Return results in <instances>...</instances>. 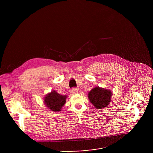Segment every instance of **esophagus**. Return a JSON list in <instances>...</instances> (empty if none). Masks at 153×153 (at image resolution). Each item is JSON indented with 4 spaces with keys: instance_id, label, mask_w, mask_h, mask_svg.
<instances>
[{
    "instance_id": "esophagus-1",
    "label": "esophagus",
    "mask_w": 153,
    "mask_h": 153,
    "mask_svg": "<svg viewBox=\"0 0 153 153\" xmlns=\"http://www.w3.org/2000/svg\"><path fill=\"white\" fill-rule=\"evenodd\" d=\"M71 92H72V94H77V93H78V89L77 88H72V89H71Z\"/></svg>"
}]
</instances>
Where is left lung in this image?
Here are the masks:
<instances>
[{
	"instance_id": "1",
	"label": "left lung",
	"mask_w": 153,
	"mask_h": 153,
	"mask_svg": "<svg viewBox=\"0 0 153 153\" xmlns=\"http://www.w3.org/2000/svg\"><path fill=\"white\" fill-rule=\"evenodd\" d=\"M112 92L109 89L97 87L88 93L90 102L97 109H102L107 107L111 102Z\"/></svg>"
}]
</instances>
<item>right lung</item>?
I'll list each match as a JSON object with an SVG mask.
<instances>
[{"mask_svg": "<svg viewBox=\"0 0 153 153\" xmlns=\"http://www.w3.org/2000/svg\"><path fill=\"white\" fill-rule=\"evenodd\" d=\"M66 95H60L55 91H52L44 98V103L46 106L54 112L60 111L66 102Z\"/></svg>", "mask_w": 153, "mask_h": 153, "instance_id": "right-lung-1", "label": "right lung"}]
</instances>
